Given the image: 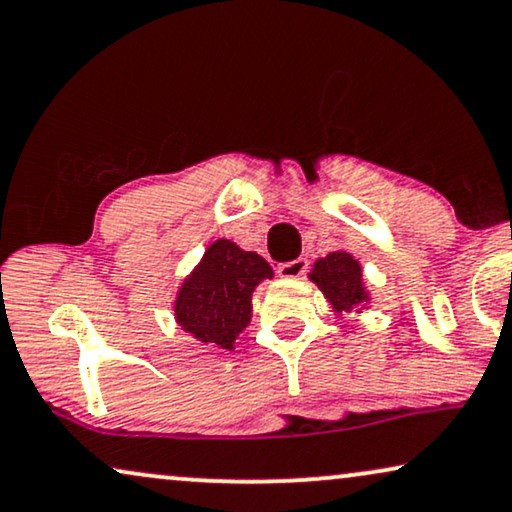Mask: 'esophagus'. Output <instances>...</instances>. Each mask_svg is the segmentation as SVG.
<instances>
[{
	"label": "esophagus",
	"instance_id": "obj_1",
	"mask_svg": "<svg viewBox=\"0 0 512 512\" xmlns=\"http://www.w3.org/2000/svg\"><path fill=\"white\" fill-rule=\"evenodd\" d=\"M306 269H309V262H306L304 257H299V260L281 264V267H278V276H281V278H299V276H304Z\"/></svg>",
	"mask_w": 512,
	"mask_h": 512
}]
</instances>
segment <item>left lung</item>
<instances>
[{
  "instance_id": "obj_1",
  "label": "left lung",
  "mask_w": 512,
  "mask_h": 512,
  "mask_svg": "<svg viewBox=\"0 0 512 512\" xmlns=\"http://www.w3.org/2000/svg\"><path fill=\"white\" fill-rule=\"evenodd\" d=\"M309 281L318 285L330 309L339 318L346 313H363L370 309L372 295L365 285L363 267L351 252L332 250L325 257H318L313 262Z\"/></svg>"
}]
</instances>
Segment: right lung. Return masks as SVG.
I'll return each mask as SVG.
<instances>
[{"mask_svg": "<svg viewBox=\"0 0 512 512\" xmlns=\"http://www.w3.org/2000/svg\"><path fill=\"white\" fill-rule=\"evenodd\" d=\"M274 269L252 250L217 238L177 290L175 323L196 342L231 351L252 318V292Z\"/></svg>", "mask_w": 512, "mask_h": 512, "instance_id": "obj_1", "label": "right lung"}]
</instances>
